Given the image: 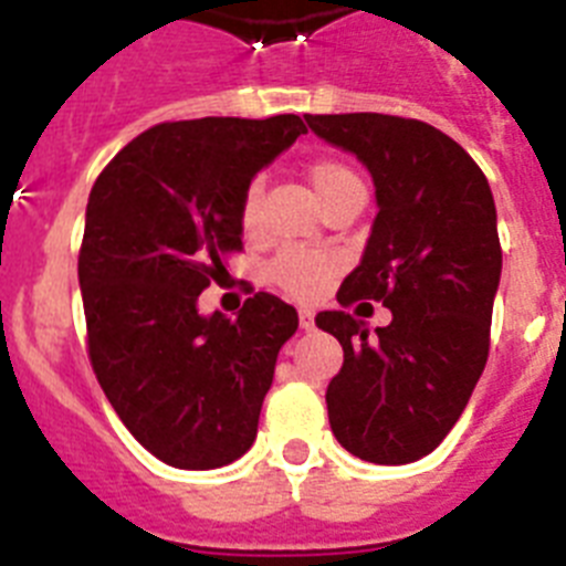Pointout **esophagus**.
<instances>
[{"label": "esophagus", "instance_id": "1", "mask_svg": "<svg viewBox=\"0 0 566 566\" xmlns=\"http://www.w3.org/2000/svg\"><path fill=\"white\" fill-rule=\"evenodd\" d=\"M313 325H316L313 322V311H298V327L302 331H313Z\"/></svg>", "mask_w": 566, "mask_h": 566}]
</instances>
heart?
<instances>
[{
  "label": "heart",
  "instance_id": "heart-1",
  "mask_svg": "<svg viewBox=\"0 0 566 566\" xmlns=\"http://www.w3.org/2000/svg\"><path fill=\"white\" fill-rule=\"evenodd\" d=\"M307 180H311L313 192L319 198L322 207L350 198V195H365L363 178L350 169L348 164L334 158L313 160L307 166ZM259 203H261V180H253L244 192L241 201V227L247 232L255 230L259 224ZM334 273V261L313 250H282L270 261L268 279L279 291L291 293L296 298H311L325 287V282Z\"/></svg>",
  "mask_w": 566,
  "mask_h": 566
}]
</instances>
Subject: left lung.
I'll list each match as a JSON object with an SVG mask.
<instances>
[{"label":"left lung","instance_id":"left-lung-1","mask_svg":"<svg viewBox=\"0 0 566 566\" xmlns=\"http://www.w3.org/2000/svg\"><path fill=\"white\" fill-rule=\"evenodd\" d=\"M305 120L371 172L377 195L365 253L336 298L391 311L374 331L345 311L316 316L345 350L325 391L331 431L359 460L415 463L443 443L486 365L501 282L495 198L467 149L429 123L368 112Z\"/></svg>","mask_w":566,"mask_h":566}]
</instances>
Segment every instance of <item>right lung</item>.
<instances>
[{
    "mask_svg": "<svg viewBox=\"0 0 566 566\" xmlns=\"http://www.w3.org/2000/svg\"><path fill=\"white\" fill-rule=\"evenodd\" d=\"M305 132L298 114L160 123L88 195L77 273L92 368L137 443L175 469L227 467L255 440L298 313L255 293L227 319L198 296L241 250L247 187Z\"/></svg>",
    "mask_w": 566,
    "mask_h": 566,
    "instance_id": "obj_1",
    "label": "right lung"
}]
</instances>
